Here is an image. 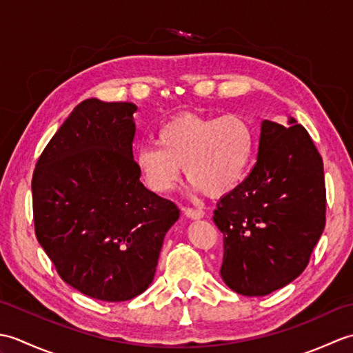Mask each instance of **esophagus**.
Here are the masks:
<instances>
[{
    "label": "esophagus",
    "instance_id": "esophagus-1",
    "mask_svg": "<svg viewBox=\"0 0 353 353\" xmlns=\"http://www.w3.org/2000/svg\"><path fill=\"white\" fill-rule=\"evenodd\" d=\"M183 212L186 216H190V219H192V220L203 219V215H205V212L197 208H183Z\"/></svg>",
    "mask_w": 353,
    "mask_h": 353
}]
</instances>
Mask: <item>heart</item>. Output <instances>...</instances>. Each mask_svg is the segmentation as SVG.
<instances>
[{
  "instance_id": "b5f03b06",
  "label": "heart",
  "mask_w": 353,
  "mask_h": 353,
  "mask_svg": "<svg viewBox=\"0 0 353 353\" xmlns=\"http://www.w3.org/2000/svg\"><path fill=\"white\" fill-rule=\"evenodd\" d=\"M156 142L141 145L134 153L150 190L157 194L174 190L183 167L194 191L219 197L235 190L244 179L254 148V132L236 114L219 118L183 112L161 127Z\"/></svg>"
}]
</instances>
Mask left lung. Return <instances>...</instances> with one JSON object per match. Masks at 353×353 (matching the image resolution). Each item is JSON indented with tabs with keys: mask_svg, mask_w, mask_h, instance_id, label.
I'll use <instances>...</instances> for the list:
<instances>
[{
	"mask_svg": "<svg viewBox=\"0 0 353 353\" xmlns=\"http://www.w3.org/2000/svg\"><path fill=\"white\" fill-rule=\"evenodd\" d=\"M264 119L258 161L221 197L214 223L223 234L220 274L243 296H267L306 268L326 224L323 161L303 125Z\"/></svg>",
	"mask_w": 353,
	"mask_h": 353,
	"instance_id": "1",
	"label": "left lung"
}]
</instances>
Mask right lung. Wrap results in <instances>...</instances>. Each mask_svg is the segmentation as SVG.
Segmentation results:
<instances>
[{"instance_id":"obj_1","label":"right lung","mask_w":353,"mask_h":353,"mask_svg":"<svg viewBox=\"0 0 353 353\" xmlns=\"http://www.w3.org/2000/svg\"><path fill=\"white\" fill-rule=\"evenodd\" d=\"M133 103L81 101L37 159L34 234L59 276L83 294L124 302L152 283L181 211L147 190L133 159Z\"/></svg>"}]
</instances>
